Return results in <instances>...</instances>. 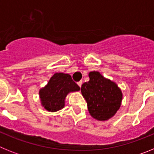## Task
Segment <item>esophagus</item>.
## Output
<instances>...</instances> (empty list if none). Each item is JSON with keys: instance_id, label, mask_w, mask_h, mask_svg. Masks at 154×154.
Segmentation results:
<instances>
[{"instance_id": "esophagus-1", "label": "esophagus", "mask_w": 154, "mask_h": 154, "mask_svg": "<svg viewBox=\"0 0 154 154\" xmlns=\"http://www.w3.org/2000/svg\"><path fill=\"white\" fill-rule=\"evenodd\" d=\"M79 85V86L80 87V88H81V86H82V81H80V82H79L78 83H77Z\"/></svg>"}]
</instances>
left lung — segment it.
I'll return each mask as SVG.
<instances>
[{"label": "left lung", "instance_id": "8db88e82", "mask_svg": "<svg viewBox=\"0 0 154 154\" xmlns=\"http://www.w3.org/2000/svg\"><path fill=\"white\" fill-rule=\"evenodd\" d=\"M89 76L90 79L82 84L81 91L89 113L98 120L109 119L120 107L123 99L121 90L99 72H91Z\"/></svg>", "mask_w": 154, "mask_h": 154}]
</instances>
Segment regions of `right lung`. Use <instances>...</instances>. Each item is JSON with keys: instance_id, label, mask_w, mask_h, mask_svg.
I'll return each instance as SVG.
<instances>
[{"instance_id": "1", "label": "right lung", "mask_w": 154, "mask_h": 154, "mask_svg": "<svg viewBox=\"0 0 154 154\" xmlns=\"http://www.w3.org/2000/svg\"><path fill=\"white\" fill-rule=\"evenodd\" d=\"M79 89V86L69 74L55 73L48 85L39 92L42 106L51 112L62 109L65 106L66 95Z\"/></svg>"}]
</instances>
